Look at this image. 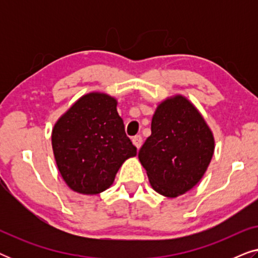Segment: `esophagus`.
<instances>
[{"mask_svg": "<svg viewBox=\"0 0 258 258\" xmlns=\"http://www.w3.org/2000/svg\"><path fill=\"white\" fill-rule=\"evenodd\" d=\"M142 142H143V140H142V136H140V135H137V136H135L133 139V143H134V146H135L137 149H140L141 148V146H142Z\"/></svg>", "mask_w": 258, "mask_h": 258, "instance_id": "1", "label": "esophagus"}]
</instances>
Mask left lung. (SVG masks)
<instances>
[{
    "mask_svg": "<svg viewBox=\"0 0 258 258\" xmlns=\"http://www.w3.org/2000/svg\"><path fill=\"white\" fill-rule=\"evenodd\" d=\"M215 151L214 134L195 105L183 95L157 104L151 135L139 151L155 191L169 199L191 190L206 174Z\"/></svg>",
    "mask_w": 258,
    "mask_h": 258,
    "instance_id": "left-lung-1",
    "label": "left lung"
}]
</instances>
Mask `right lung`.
Segmentation results:
<instances>
[{
  "label": "right lung",
  "instance_id": "add662e5",
  "mask_svg": "<svg viewBox=\"0 0 258 258\" xmlns=\"http://www.w3.org/2000/svg\"><path fill=\"white\" fill-rule=\"evenodd\" d=\"M117 100L100 91L81 96L61 115L51 132L54 157L73 191L97 195L110 188L136 148L124 132Z\"/></svg>",
  "mask_w": 258,
  "mask_h": 258
}]
</instances>
